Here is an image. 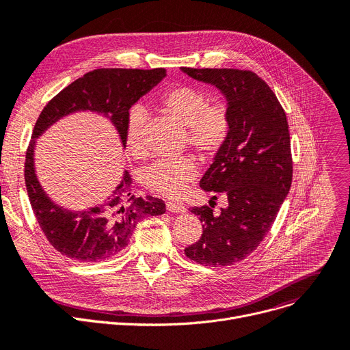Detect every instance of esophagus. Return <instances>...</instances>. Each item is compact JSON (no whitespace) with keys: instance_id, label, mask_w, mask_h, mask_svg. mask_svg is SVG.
I'll use <instances>...</instances> for the list:
<instances>
[{"instance_id":"34e87169","label":"esophagus","mask_w":350,"mask_h":350,"mask_svg":"<svg viewBox=\"0 0 350 350\" xmlns=\"http://www.w3.org/2000/svg\"><path fill=\"white\" fill-rule=\"evenodd\" d=\"M167 210L170 211V213H178V214H183V213H186V207L183 206V204H180V203H167Z\"/></svg>"}]
</instances>
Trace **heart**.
I'll return each mask as SVG.
<instances>
[{
	"label": "heart",
	"mask_w": 350,
	"mask_h": 350,
	"mask_svg": "<svg viewBox=\"0 0 350 350\" xmlns=\"http://www.w3.org/2000/svg\"><path fill=\"white\" fill-rule=\"evenodd\" d=\"M159 105L164 113L186 126L187 143L201 157H211L224 146L231 127L230 113L224 103H211L201 89L178 85L164 90L159 98ZM144 119V110L137 106L129 113L126 123V147L129 154L135 159L144 154L142 143ZM196 177L197 165L194 159L181 156L152 164L143 174V183L157 194L178 197Z\"/></svg>",
	"instance_id": "heart-1"
}]
</instances>
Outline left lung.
Segmentation results:
<instances>
[{
    "label": "left lung",
    "mask_w": 350,
    "mask_h": 350,
    "mask_svg": "<svg viewBox=\"0 0 350 350\" xmlns=\"http://www.w3.org/2000/svg\"><path fill=\"white\" fill-rule=\"evenodd\" d=\"M181 70L219 89L231 119L224 146L200 180L201 189L224 194L228 204L218 214L211 204L190 208L204 224L200 240L185 252L203 265H232L261 244L289 193L292 156L286 115L271 88L251 70Z\"/></svg>",
    "instance_id": "obj_1"
}]
</instances>
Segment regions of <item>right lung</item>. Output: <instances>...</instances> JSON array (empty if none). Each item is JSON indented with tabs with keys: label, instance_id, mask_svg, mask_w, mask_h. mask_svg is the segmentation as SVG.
I'll list each match as a JSON object with an SVG mask.
<instances>
[{
	"label": "right lung",
	"instance_id": "obj_1",
	"mask_svg": "<svg viewBox=\"0 0 350 350\" xmlns=\"http://www.w3.org/2000/svg\"><path fill=\"white\" fill-rule=\"evenodd\" d=\"M165 69L103 68L90 70L52 98L35 123L25 156V186L29 203L49 244L66 258L98 262L110 258L131 241L139 221L165 213V204L152 196L135 197L129 172L103 203L82 211L66 210L49 198L35 173L36 139L59 119L75 112H95L116 129L123 149L131 109L163 78Z\"/></svg>",
	"mask_w": 350,
	"mask_h": 350
}]
</instances>
